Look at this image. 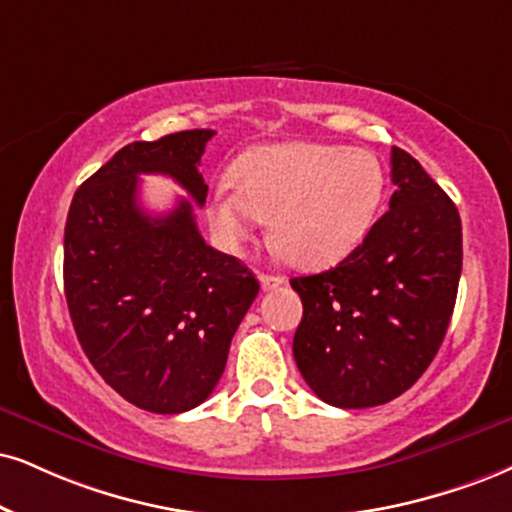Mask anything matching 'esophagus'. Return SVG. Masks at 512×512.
Listing matches in <instances>:
<instances>
[{
    "label": "esophagus",
    "instance_id": "1",
    "mask_svg": "<svg viewBox=\"0 0 512 512\" xmlns=\"http://www.w3.org/2000/svg\"><path fill=\"white\" fill-rule=\"evenodd\" d=\"M258 280H261L263 292H273V289H277V287L285 285V277H280V275H268V273H261V277H258Z\"/></svg>",
    "mask_w": 512,
    "mask_h": 512
}]
</instances>
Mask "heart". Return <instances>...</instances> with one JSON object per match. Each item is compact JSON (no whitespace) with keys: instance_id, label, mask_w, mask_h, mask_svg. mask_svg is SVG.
Listing matches in <instances>:
<instances>
[{"instance_id":"heart-1","label":"heart","mask_w":512,"mask_h":512,"mask_svg":"<svg viewBox=\"0 0 512 512\" xmlns=\"http://www.w3.org/2000/svg\"><path fill=\"white\" fill-rule=\"evenodd\" d=\"M382 168L363 149L282 142L246 149L208 194V220L227 246L270 216V242L299 268H325L368 235L382 199Z\"/></svg>"}]
</instances>
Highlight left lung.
I'll return each mask as SVG.
<instances>
[{"mask_svg": "<svg viewBox=\"0 0 512 512\" xmlns=\"http://www.w3.org/2000/svg\"><path fill=\"white\" fill-rule=\"evenodd\" d=\"M389 211L337 268L292 277L304 318L294 361L318 399L382 406L430 368L463 268L458 208L408 151L391 147Z\"/></svg>", "mask_w": 512, "mask_h": 512, "instance_id": "left-lung-1", "label": "left lung"}]
</instances>
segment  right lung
I'll return each instance as SVG.
<instances>
[{
  "instance_id": "1",
  "label": "right lung",
  "mask_w": 512,
  "mask_h": 512,
  "mask_svg": "<svg viewBox=\"0 0 512 512\" xmlns=\"http://www.w3.org/2000/svg\"><path fill=\"white\" fill-rule=\"evenodd\" d=\"M213 130L132 142L75 192L63 235V289L78 342L125 401L173 415L204 403L223 375L258 280L204 242L189 199L149 216L140 175L173 178L204 206L199 161Z\"/></svg>"
}]
</instances>
